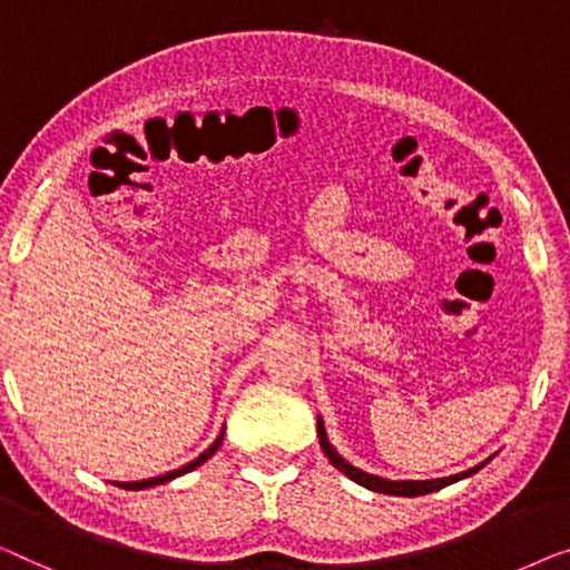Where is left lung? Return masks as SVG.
Here are the masks:
<instances>
[{
    "instance_id": "8db88e82",
    "label": "left lung",
    "mask_w": 570,
    "mask_h": 570,
    "mask_svg": "<svg viewBox=\"0 0 570 570\" xmlns=\"http://www.w3.org/2000/svg\"><path fill=\"white\" fill-rule=\"evenodd\" d=\"M317 436H320V446H323V452H325L327 460L333 462V468H338V470L343 472V475L351 478V480H354V483H358V485L368 488V491L387 493V495H426V493H434V491H439V488H444V485H449V483H456V480L475 475V472H478L480 468H485L488 460H491V456H488L485 462H480V464H475V468L464 470V472H460V475H452V478H436V480H387V478L368 475V472L358 470V468H354V464H351V462L343 460V456L333 449V444L327 442L323 419H317Z\"/></svg>"
}]
</instances>
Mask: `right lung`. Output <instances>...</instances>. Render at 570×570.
Returning a JSON list of instances; mask_svg holds the SVG:
<instances>
[{"label":"right lung","instance_id":"add662e5","mask_svg":"<svg viewBox=\"0 0 570 570\" xmlns=\"http://www.w3.org/2000/svg\"><path fill=\"white\" fill-rule=\"evenodd\" d=\"M222 439H224V431L219 436H216V442L206 449L204 454H198L194 462H188V464H183V468H178V470H173V472H165V475H159V478H149V480H134V483H116L118 488H126V491H144V488H151V485H159V483H167V480H175V478H180V475H186V472H190V470H196L198 464H204L208 456H212L216 449L222 446Z\"/></svg>","mask_w":570,"mask_h":570}]
</instances>
